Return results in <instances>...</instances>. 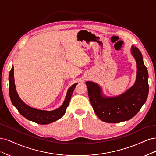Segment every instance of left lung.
I'll list each match as a JSON object with an SVG mask.
<instances>
[{"label":"left lung","instance_id":"1","mask_svg":"<svg viewBox=\"0 0 156 156\" xmlns=\"http://www.w3.org/2000/svg\"><path fill=\"white\" fill-rule=\"evenodd\" d=\"M131 54L137 63L136 80L126 91L116 97L104 94L100 85L93 82H85L88 95L94 112L98 117L105 122L118 123L133 118L147 99L148 73L139 50L132 46Z\"/></svg>","mask_w":156,"mask_h":156}]
</instances>
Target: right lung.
Instances as JSON below:
<instances>
[{
    "instance_id": "obj_1",
    "label": "right lung",
    "mask_w": 156,
    "mask_h": 156,
    "mask_svg": "<svg viewBox=\"0 0 156 156\" xmlns=\"http://www.w3.org/2000/svg\"><path fill=\"white\" fill-rule=\"evenodd\" d=\"M9 93L13 105L24 117L39 124L52 123L63 116L66 112L74 89L78 84L77 83H74L68 89L66 97L61 106L52 111H46V110L37 109L29 106L20 98L16 91V85H15L13 66H12L9 74Z\"/></svg>"
}]
</instances>
